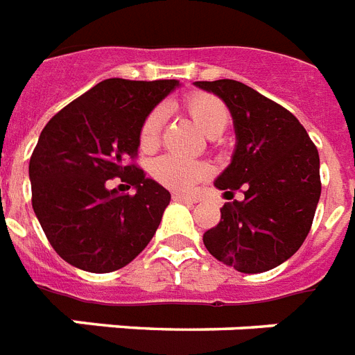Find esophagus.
<instances>
[{
	"instance_id": "esophagus-1",
	"label": "esophagus",
	"mask_w": 355,
	"mask_h": 355,
	"mask_svg": "<svg viewBox=\"0 0 355 355\" xmlns=\"http://www.w3.org/2000/svg\"><path fill=\"white\" fill-rule=\"evenodd\" d=\"M175 201H183V203H196V200L192 198V196H187V194H180V192H175L174 196H172Z\"/></svg>"
}]
</instances>
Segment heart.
Returning a JSON list of instances; mask_svg holds the SVG:
<instances>
[{
	"label": "heart",
	"mask_w": 355,
	"mask_h": 355,
	"mask_svg": "<svg viewBox=\"0 0 355 355\" xmlns=\"http://www.w3.org/2000/svg\"><path fill=\"white\" fill-rule=\"evenodd\" d=\"M181 107L207 137H220L229 124V110L220 98L211 95V93H189L181 101ZM161 130H163V115H161L159 110H154L144 117L143 124L139 128V146H141V150L154 152L159 146ZM152 174L161 185L168 187V189L189 191L198 181L207 178L209 166L200 163V161L181 159L175 155H163L152 164Z\"/></svg>",
	"instance_id": "1"
}]
</instances>
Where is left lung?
Segmentation results:
<instances>
[{
    "mask_svg": "<svg viewBox=\"0 0 355 355\" xmlns=\"http://www.w3.org/2000/svg\"><path fill=\"white\" fill-rule=\"evenodd\" d=\"M222 98L236 132L231 164L214 185L227 201L203 234L212 257L242 273H262L299 251L321 198L319 152L293 113L242 82H196Z\"/></svg>",
    "mask_w": 355,
    "mask_h": 355,
    "instance_id": "8db88e82",
    "label": "left lung"
}]
</instances>
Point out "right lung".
<instances>
[{"instance_id": "add662e5", "label": "right lung", "mask_w": 355, "mask_h": 355, "mask_svg": "<svg viewBox=\"0 0 355 355\" xmlns=\"http://www.w3.org/2000/svg\"><path fill=\"white\" fill-rule=\"evenodd\" d=\"M178 80L107 78L45 124L29 161L33 209L56 253L89 273L124 268L159 227L170 192L135 163L139 128ZM121 177L135 195L107 183Z\"/></svg>"}]
</instances>
